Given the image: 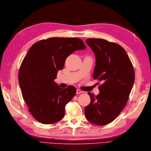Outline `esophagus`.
<instances>
[{
  "instance_id": "esophagus-1",
  "label": "esophagus",
  "mask_w": 151,
  "mask_h": 151,
  "mask_svg": "<svg viewBox=\"0 0 151 151\" xmlns=\"http://www.w3.org/2000/svg\"><path fill=\"white\" fill-rule=\"evenodd\" d=\"M82 93L84 92L81 91V89H76V94H81V93Z\"/></svg>"
}]
</instances>
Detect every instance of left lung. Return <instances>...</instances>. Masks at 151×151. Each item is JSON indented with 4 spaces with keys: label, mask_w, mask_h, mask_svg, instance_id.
Segmentation results:
<instances>
[{
    "label": "left lung",
    "mask_w": 151,
    "mask_h": 151,
    "mask_svg": "<svg viewBox=\"0 0 151 151\" xmlns=\"http://www.w3.org/2000/svg\"><path fill=\"white\" fill-rule=\"evenodd\" d=\"M86 42L96 58L93 77L102 84L97 95L88 92L91 102L85 107V115L93 124L106 125L113 121L126 105L135 80L134 70L119 45L94 38Z\"/></svg>",
    "instance_id": "1"
}]
</instances>
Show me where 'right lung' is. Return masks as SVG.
<instances>
[{"label":"right lung","instance_id":"obj_1","mask_svg":"<svg viewBox=\"0 0 151 151\" xmlns=\"http://www.w3.org/2000/svg\"><path fill=\"white\" fill-rule=\"evenodd\" d=\"M86 48L75 37H51L35 43L28 50L19 72L22 97L32 116L45 124L62 120L65 106L75 95L73 86L61 88L54 80L65 60L76 50Z\"/></svg>","mask_w":151,"mask_h":151}]
</instances>
